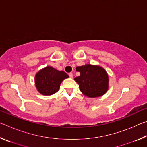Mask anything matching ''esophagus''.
<instances>
[{"label":"esophagus","instance_id":"1","mask_svg":"<svg viewBox=\"0 0 147 147\" xmlns=\"http://www.w3.org/2000/svg\"><path fill=\"white\" fill-rule=\"evenodd\" d=\"M69 76H70L71 78H73V73H69Z\"/></svg>","mask_w":147,"mask_h":147}]
</instances>
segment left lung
<instances>
[{"label": "left lung", "mask_w": 147, "mask_h": 147, "mask_svg": "<svg viewBox=\"0 0 147 147\" xmlns=\"http://www.w3.org/2000/svg\"><path fill=\"white\" fill-rule=\"evenodd\" d=\"M76 71L80 75L74 78L79 85L80 90L89 98L104 95L109 88V77L105 69L99 65L86 64L78 66Z\"/></svg>", "instance_id": "8db88e82"}]
</instances>
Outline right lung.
<instances>
[{"mask_svg":"<svg viewBox=\"0 0 147 147\" xmlns=\"http://www.w3.org/2000/svg\"><path fill=\"white\" fill-rule=\"evenodd\" d=\"M69 78L64 71H58L51 66L41 69L35 76L37 90L43 95H52L58 92L63 80Z\"/></svg>","mask_w":147,"mask_h":147,"instance_id":"1","label":"right lung"}]
</instances>
